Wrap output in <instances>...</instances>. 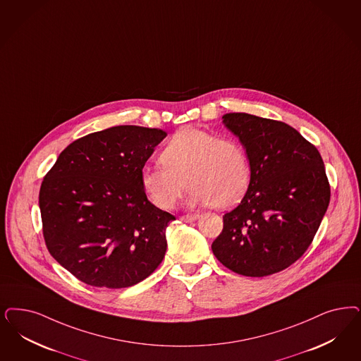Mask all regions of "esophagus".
Masks as SVG:
<instances>
[{
	"instance_id": "1",
	"label": "esophagus",
	"mask_w": 361,
	"mask_h": 361,
	"mask_svg": "<svg viewBox=\"0 0 361 361\" xmlns=\"http://www.w3.org/2000/svg\"><path fill=\"white\" fill-rule=\"evenodd\" d=\"M199 214H185L181 217V220L184 223H193V221H197L199 220Z\"/></svg>"
}]
</instances>
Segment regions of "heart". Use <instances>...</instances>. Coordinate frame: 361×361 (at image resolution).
Listing matches in <instances>:
<instances>
[{"instance_id": "heart-1", "label": "heart", "mask_w": 361, "mask_h": 361, "mask_svg": "<svg viewBox=\"0 0 361 361\" xmlns=\"http://www.w3.org/2000/svg\"><path fill=\"white\" fill-rule=\"evenodd\" d=\"M162 168L141 171V188L160 209L173 208L185 188L192 187L189 205L229 209L244 199L252 181L245 148L233 138L195 126H184L160 153Z\"/></svg>"}]
</instances>
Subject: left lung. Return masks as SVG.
<instances>
[{
	"label": "left lung",
	"mask_w": 361,
	"mask_h": 361,
	"mask_svg": "<svg viewBox=\"0 0 361 361\" xmlns=\"http://www.w3.org/2000/svg\"><path fill=\"white\" fill-rule=\"evenodd\" d=\"M225 126L248 153L252 181L212 250L228 269L249 277L277 274L311 245L329 205L323 159L292 126L248 113H226Z\"/></svg>",
	"instance_id": "left-lung-1"
}]
</instances>
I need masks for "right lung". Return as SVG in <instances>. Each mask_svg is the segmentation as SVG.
Here are the masks:
<instances>
[{"mask_svg": "<svg viewBox=\"0 0 361 361\" xmlns=\"http://www.w3.org/2000/svg\"><path fill=\"white\" fill-rule=\"evenodd\" d=\"M165 137L137 125L90 133L68 145L44 177L38 205L45 244L80 281L128 288L162 262L174 216L150 202L140 178Z\"/></svg>", "mask_w": 361, "mask_h": 361, "instance_id": "obj_1", "label": "right lung"}]
</instances>
